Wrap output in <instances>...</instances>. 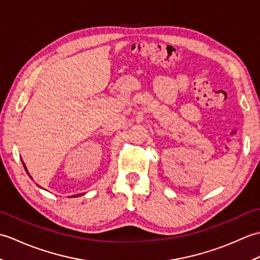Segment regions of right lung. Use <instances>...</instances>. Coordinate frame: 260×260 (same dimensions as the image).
I'll list each match as a JSON object with an SVG mask.
<instances>
[{"instance_id":"obj_1","label":"right lung","mask_w":260,"mask_h":260,"mask_svg":"<svg viewBox=\"0 0 260 260\" xmlns=\"http://www.w3.org/2000/svg\"><path fill=\"white\" fill-rule=\"evenodd\" d=\"M22 163H23V162H22ZM23 167H24V169H25V171H26V173L29 174V172H27V170H26V167H25V164H24V163H23ZM29 175H30V174H29ZM30 178H31V176H30ZM81 194H82V193H81ZM81 194H76V196H73V198H74V197H75V198H76V197H79V196H81Z\"/></svg>"}]
</instances>
